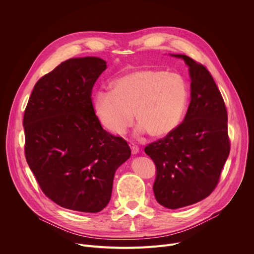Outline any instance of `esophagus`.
<instances>
[{
    "label": "esophagus",
    "mask_w": 254,
    "mask_h": 254,
    "mask_svg": "<svg viewBox=\"0 0 254 254\" xmlns=\"http://www.w3.org/2000/svg\"><path fill=\"white\" fill-rule=\"evenodd\" d=\"M129 147H130V149H131V153H132V155H136V154L138 153L139 149H138V147L136 146L135 143L130 142V143H129Z\"/></svg>",
    "instance_id": "1"
}]
</instances>
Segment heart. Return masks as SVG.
<instances>
[{
	"label": "heart",
	"mask_w": 254,
	"mask_h": 254,
	"mask_svg": "<svg viewBox=\"0 0 254 254\" xmlns=\"http://www.w3.org/2000/svg\"><path fill=\"white\" fill-rule=\"evenodd\" d=\"M114 89H100L93 99L94 113L110 131L125 133L134 119L138 132L164 136L182 121L188 87L183 77L165 71L141 69L118 77Z\"/></svg>",
	"instance_id": "obj_1"
}]
</instances>
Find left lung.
<instances>
[{
	"instance_id": "8db88e82",
	"label": "left lung",
	"mask_w": 254,
	"mask_h": 254,
	"mask_svg": "<svg viewBox=\"0 0 254 254\" xmlns=\"http://www.w3.org/2000/svg\"><path fill=\"white\" fill-rule=\"evenodd\" d=\"M189 66L191 101L182 124L144 152L154 161L156 200L169 209L195 204L216 188L229 156L227 111L223 97L205 66L182 54Z\"/></svg>"
}]
</instances>
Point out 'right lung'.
<instances>
[{"mask_svg":"<svg viewBox=\"0 0 254 254\" xmlns=\"http://www.w3.org/2000/svg\"><path fill=\"white\" fill-rule=\"evenodd\" d=\"M105 69L98 57L62 62L35 84L24 113L27 163L43 193L69 210L105 208L116 171L131 154L94 113L92 87Z\"/></svg>","mask_w":254,"mask_h":254,"instance_id":"add662e5","label":"right lung"}]
</instances>
